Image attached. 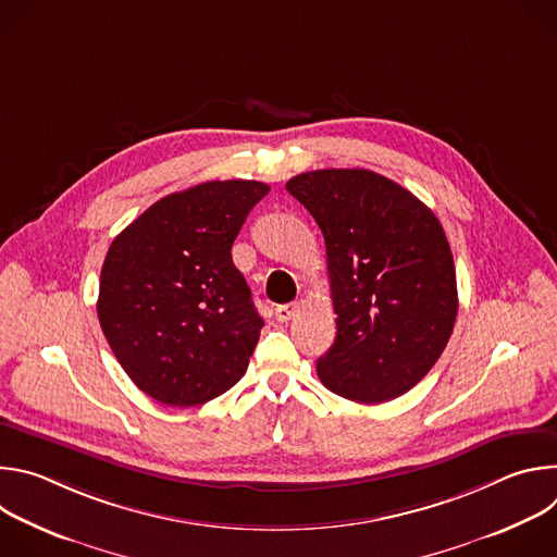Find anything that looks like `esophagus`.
<instances>
[{"label": "esophagus", "instance_id": "34e87169", "mask_svg": "<svg viewBox=\"0 0 557 557\" xmlns=\"http://www.w3.org/2000/svg\"><path fill=\"white\" fill-rule=\"evenodd\" d=\"M299 312V304L297 301H290V304H282V306H277L275 308V320L277 322H282V324H286V322H290L293 317Z\"/></svg>", "mask_w": 557, "mask_h": 557}]
</instances>
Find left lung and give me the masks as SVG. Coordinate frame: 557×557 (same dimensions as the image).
Instances as JSON below:
<instances>
[{
  "mask_svg": "<svg viewBox=\"0 0 557 557\" xmlns=\"http://www.w3.org/2000/svg\"><path fill=\"white\" fill-rule=\"evenodd\" d=\"M326 243L337 337L322 383L355 404H385L438 361L458 312L451 249L417 196L370 170H317L286 183Z\"/></svg>",
  "mask_w": 557,
  "mask_h": 557,
  "instance_id": "left-lung-1",
  "label": "left lung"
}]
</instances>
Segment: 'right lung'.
Segmentation results:
<instances>
[{
	"instance_id": "add662e5",
	"label": "right lung",
	"mask_w": 557,
	"mask_h": 557,
	"mask_svg": "<svg viewBox=\"0 0 557 557\" xmlns=\"http://www.w3.org/2000/svg\"><path fill=\"white\" fill-rule=\"evenodd\" d=\"M267 194L258 181L200 183L153 202L110 245L99 322L158 404L202 406L247 372L264 320L231 247Z\"/></svg>"
}]
</instances>
